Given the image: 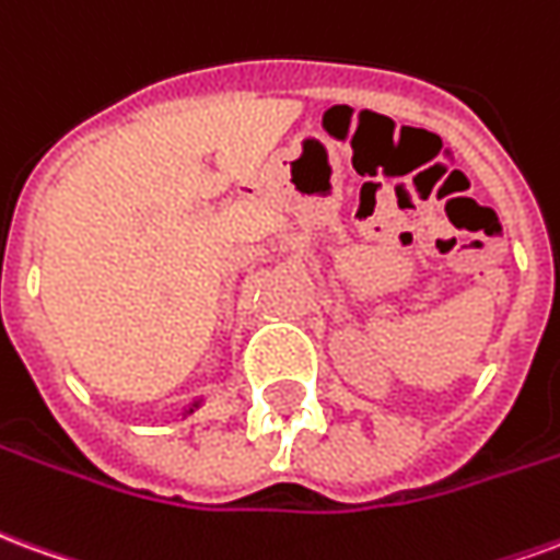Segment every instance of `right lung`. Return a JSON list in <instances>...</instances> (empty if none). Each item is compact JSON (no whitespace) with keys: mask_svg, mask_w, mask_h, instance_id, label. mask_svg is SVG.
I'll list each match as a JSON object with an SVG mask.
<instances>
[{"mask_svg":"<svg viewBox=\"0 0 560 560\" xmlns=\"http://www.w3.org/2000/svg\"><path fill=\"white\" fill-rule=\"evenodd\" d=\"M202 402H206V397H199V399H194V402H190V406H187V409H185V411H182V415H185V418H187V415H194V411H196V409H202Z\"/></svg>","mask_w":560,"mask_h":560,"instance_id":"1","label":"right lung"}]
</instances>
